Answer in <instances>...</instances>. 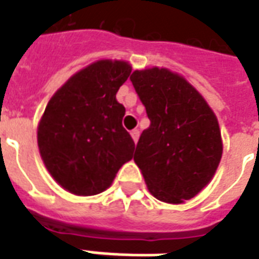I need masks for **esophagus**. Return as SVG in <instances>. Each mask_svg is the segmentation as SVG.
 Wrapping results in <instances>:
<instances>
[{
	"label": "esophagus",
	"instance_id": "esophagus-1",
	"mask_svg": "<svg viewBox=\"0 0 259 259\" xmlns=\"http://www.w3.org/2000/svg\"><path fill=\"white\" fill-rule=\"evenodd\" d=\"M131 137H133L134 142H138V138H139V130H133V131H131Z\"/></svg>",
	"mask_w": 259,
	"mask_h": 259
}]
</instances>
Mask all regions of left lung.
<instances>
[{
    "label": "left lung",
    "mask_w": 259,
    "mask_h": 259,
    "mask_svg": "<svg viewBox=\"0 0 259 259\" xmlns=\"http://www.w3.org/2000/svg\"><path fill=\"white\" fill-rule=\"evenodd\" d=\"M130 79L150 120L134 162L159 201H188L210 183L221 163L223 142L213 110L183 75L167 68L137 69Z\"/></svg>",
    "instance_id": "left-lung-1"
}]
</instances>
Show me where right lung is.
<instances>
[{
  "mask_svg": "<svg viewBox=\"0 0 259 259\" xmlns=\"http://www.w3.org/2000/svg\"><path fill=\"white\" fill-rule=\"evenodd\" d=\"M131 71L122 60H99L72 75L49 100L37 125L38 152L65 191L100 194L133 159L135 144L122 126L125 107L115 99Z\"/></svg>",
  "mask_w": 259,
  "mask_h": 259,
  "instance_id": "right-lung-1",
  "label": "right lung"
}]
</instances>
